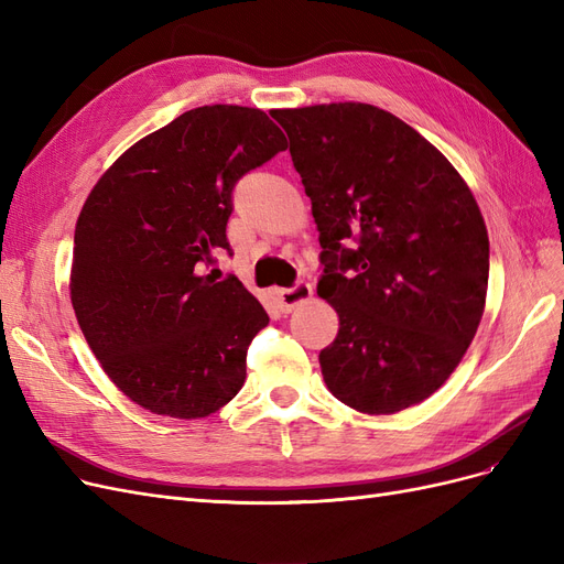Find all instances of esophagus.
Wrapping results in <instances>:
<instances>
[{
  "label": "esophagus",
  "instance_id": "1",
  "mask_svg": "<svg viewBox=\"0 0 564 564\" xmlns=\"http://www.w3.org/2000/svg\"><path fill=\"white\" fill-rule=\"evenodd\" d=\"M311 296H313V286H311L308 282H305V280H299L294 286L278 289V303H280V308H282L284 313L294 311L296 305L305 303Z\"/></svg>",
  "mask_w": 564,
  "mask_h": 564
}]
</instances>
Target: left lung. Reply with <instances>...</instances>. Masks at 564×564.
<instances>
[{
    "label": "left lung",
    "instance_id": "left-lung-1",
    "mask_svg": "<svg viewBox=\"0 0 564 564\" xmlns=\"http://www.w3.org/2000/svg\"><path fill=\"white\" fill-rule=\"evenodd\" d=\"M319 230V352L332 395L395 414L449 379L482 319L489 237L466 181L402 119L367 104L272 110Z\"/></svg>",
    "mask_w": 564,
    "mask_h": 564
}]
</instances>
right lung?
Returning a JSON list of instances; mask_svg holds the SVG:
<instances>
[{
  "instance_id": "add662e5",
  "label": "right lung",
  "mask_w": 564,
  "mask_h": 564,
  "mask_svg": "<svg viewBox=\"0 0 564 564\" xmlns=\"http://www.w3.org/2000/svg\"><path fill=\"white\" fill-rule=\"evenodd\" d=\"M286 148L263 110L202 106L131 145L77 218L70 299L110 381L152 414L202 419L247 379L270 322L235 275H202L230 253L232 191Z\"/></svg>"
}]
</instances>
